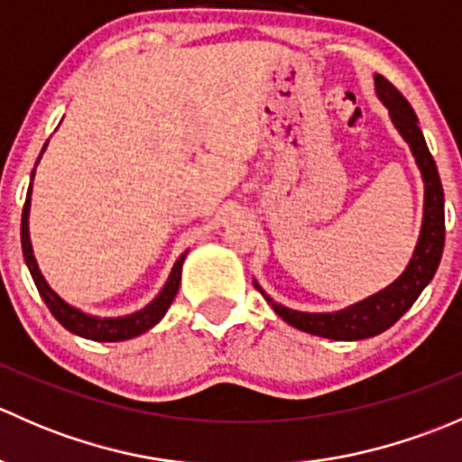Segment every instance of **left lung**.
Returning a JSON list of instances; mask_svg holds the SVG:
<instances>
[{
    "instance_id": "8db88e82",
    "label": "left lung",
    "mask_w": 462,
    "mask_h": 462,
    "mask_svg": "<svg viewBox=\"0 0 462 462\" xmlns=\"http://www.w3.org/2000/svg\"><path fill=\"white\" fill-rule=\"evenodd\" d=\"M375 91L377 97L389 109V116L393 120L395 129L400 132V136L411 147L413 158H416L418 167H420L422 180H425V214H422L420 236H418V245L413 250L411 261H409L404 273L391 286L366 297V300L357 301V304L348 306V309L337 310V313H301V310L286 309L282 304H274L261 291L259 283L254 282L257 291L265 297V301L273 306V310L279 318L295 326V328L304 330V333L319 335V337L366 339L393 326L411 309L413 301L420 297V292L425 291L427 283L433 279L438 263H440L442 248H445V194H442L436 161H433L425 136H422L420 127H418V116L413 114L407 97L391 85L386 78L377 76V73Z\"/></svg>"
}]
</instances>
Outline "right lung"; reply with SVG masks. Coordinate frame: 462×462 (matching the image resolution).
<instances>
[{
  "label": "right lung",
  "mask_w": 462,
  "mask_h": 462,
  "mask_svg": "<svg viewBox=\"0 0 462 462\" xmlns=\"http://www.w3.org/2000/svg\"><path fill=\"white\" fill-rule=\"evenodd\" d=\"M46 147V144H44ZM44 152V149H42ZM35 174V171H32ZM32 180V176H31ZM29 209H31V188L26 194L24 209H22V253H24V261L31 270V277L35 282L37 291H40L42 300L49 306V310L53 313V318L60 321L67 330H71L73 335H80L85 339H93V342H123V339H132L136 335H143L144 330H149L152 326H156L162 319V315L167 313V309L174 301L176 292L180 286V270H183V261L188 257V253H183L179 261L171 268L170 279H167L165 288L158 292L156 300L149 306H144L143 310L132 315H125V318H93V315L82 313V310L73 309L71 304L62 300L53 288L46 283V279L42 277L40 268H37V261L32 257V245L29 236Z\"/></svg>",
  "instance_id": "right-lung-1"
}]
</instances>
